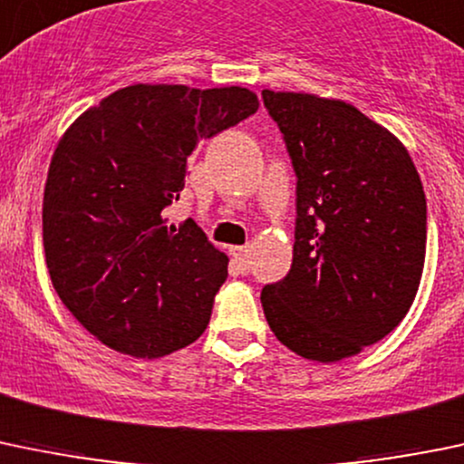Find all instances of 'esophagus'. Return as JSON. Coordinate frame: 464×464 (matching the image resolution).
Instances as JSON below:
<instances>
[{
    "label": "esophagus",
    "mask_w": 464,
    "mask_h": 464,
    "mask_svg": "<svg viewBox=\"0 0 464 464\" xmlns=\"http://www.w3.org/2000/svg\"><path fill=\"white\" fill-rule=\"evenodd\" d=\"M230 255L241 270H246V267L250 266V246H232Z\"/></svg>",
    "instance_id": "1"
}]
</instances>
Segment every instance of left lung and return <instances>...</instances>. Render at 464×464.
<instances>
[{
    "label": "left lung",
    "instance_id": "8db88e82",
    "mask_svg": "<svg viewBox=\"0 0 464 464\" xmlns=\"http://www.w3.org/2000/svg\"><path fill=\"white\" fill-rule=\"evenodd\" d=\"M297 174L293 266L261 290L272 333L339 362L409 313L427 252V198L407 147L343 100L264 89Z\"/></svg>",
    "mask_w": 464,
    "mask_h": 464
}]
</instances>
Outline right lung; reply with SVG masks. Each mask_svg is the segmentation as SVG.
Returning a JSON list of instances; mask_svg holds the SVG:
<instances>
[{
  "mask_svg": "<svg viewBox=\"0 0 464 464\" xmlns=\"http://www.w3.org/2000/svg\"><path fill=\"white\" fill-rule=\"evenodd\" d=\"M256 109L243 87L131 84L60 138L42 208L46 267L104 346L156 360L203 335L230 259L192 218L167 226L165 208L198 142Z\"/></svg>",
  "mask_w": 464,
  "mask_h": 464,
  "instance_id": "add662e5",
  "label": "right lung"
}]
</instances>
